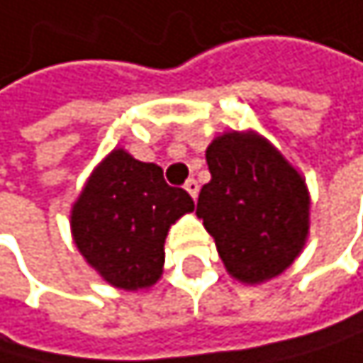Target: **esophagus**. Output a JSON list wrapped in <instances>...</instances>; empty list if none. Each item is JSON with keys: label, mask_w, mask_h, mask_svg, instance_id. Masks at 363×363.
Instances as JSON below:
<instances>
[{"label": "esophagus", "mask_w": 363, "mask_h": 363, "mask_svg": "<svg viewBox=\"0 0 363 363\" xmlns=\"http://www.w3.org/2000/svg\"><path fill=\"white\" fill-rule=\"evenodd\" d=\"M184 188L188 190V194H190L192 199H196V194H199V184H196V179H188V182L184 184Z\"/></svg>", "instance_id": "esophagus-1"}]
</instances>
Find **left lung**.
Returning <instances> with one entry per match:
<instances>
[{
	"mask_svg": "<svg viewBox=\"0 0 363 363\" xmlns=\"http://www.w3.org/2000/svg\"><path fill=\"white\" fill-rule=\"evenodd\" d=\"M206 160L212 179L199 192L196 216L229 275L245 284L277 277L301 253L310 229L303 177L253 132L218 136Z\"/></svg>",
	"mask_w": 363,
	"mask_h": 363,
	"instance_id": "8db88e82",
	"label": "left lung"
}]
</instances>
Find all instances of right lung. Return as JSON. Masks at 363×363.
<instances>
[{
    "label": "right lung",
    "instance_id": "add662e5",
    "mask_svg": "<svg viewBox=\"0 0 363 363\" xmlns=\"http://www.w3.org/2000/svg\"><path fill=\"white\" fill-rule=\"evenodd\" d=\"M192 210V196L169 186L157 164L114 149L75 201L71 229L79 253L108 284L140 290L162 275L169 227Z\"/></svg>",
    "mask_w": 363,
    "mask_h": 363
}]
</instances>
